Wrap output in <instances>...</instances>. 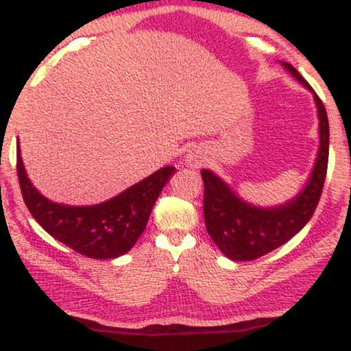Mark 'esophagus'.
Here are the masks:
<instances>
[{
	"label": "esophagus",
	"mask_w": 351,
	"mask_h": 351,
	"mask_svg": "<svg viewBox=\"0 0 351 351\" xmlns=\"http://www.w3.org/2000/svg\"><path fill=\"white\" fill-rule=\"evenodd\" d=\"M184 158H186V163L191 168L201 167V165L206 162V155L202 154L201 149H196V147H194V149H189L186 157H184Z\"/></svg>",
	"instance_id": "esophagus-1"
}]
</instances>
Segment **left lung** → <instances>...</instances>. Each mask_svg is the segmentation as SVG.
Returning <instances> with one entry per match:
<instances>
[{
  "instance_id": "left-lung-1",
  "label": "left lung",
  "mask_w": 351,
  "mask_h": 351,
  "mask_svg": "<svg viewBox=\"0 0 351 351\" xmlns=\"http://www.w3.org/2000/svg\"><path fill=\"white\" fill-rule=\"evenodd\" d=\"M296 82L314 96L319 117V149L309 178L296 196L276 206H256L239 196L213 170H202L204 221L214 243L232 261L263 256L293 239L311 221L322 194L328 162V119L322 101L293 65L280 62Z\"/></svg>"
}]
</instances>
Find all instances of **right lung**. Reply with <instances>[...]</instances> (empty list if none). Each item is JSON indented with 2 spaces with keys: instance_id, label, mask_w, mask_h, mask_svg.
Listing matches in <instances>:
<instances>
[{
  "instance_id": "right-lung-1",
  "label": "right lung",
  "mask_w": 351,
  "mask_h": 351,
  "mask_svg": "<svg viewBox=\"0 0 351 351\" xmlns=\"http://www.w3.org/2000/svg\"><path fill=\"white\" fill-rule=\"evenodd\" d=\"M175 171V167H163L111 199L93 206H70L50 201L34 186L18 147L19 186L29 213L58 242L98 260L117 258L134 247Z\"/></svg>"
}]
</instances>
